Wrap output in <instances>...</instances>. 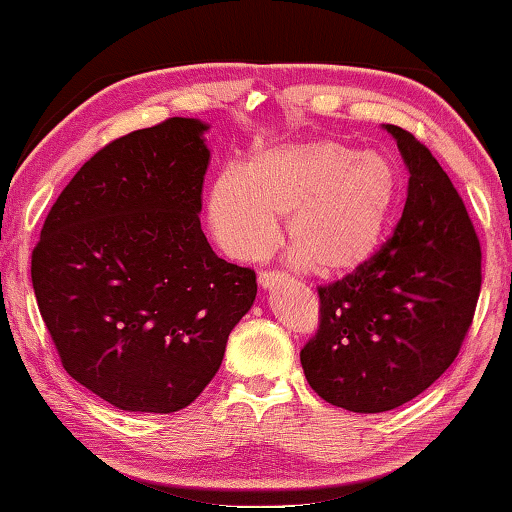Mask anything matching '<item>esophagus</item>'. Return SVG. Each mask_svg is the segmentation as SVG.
I'll list each match as a JSON object with an SVG mask.
<instances>
[{
	"label": "esophagus",
	"instance_id": "obj_1",
	"mask_svg": "<svg viewBox=\"0 0 512 512\" xmlns=\"http://www.w3.org/2000/svg\"><path fill=\"white\" fill-rule=\"evenodd\" d=\"M285 278H287V275L280 273V271H262L257 275V282H259V287H262V289H271L273 285H278V282H282Z\"/></svg>",
	"mask_w": 512,
	"mask_h": 512
}]
</instances>
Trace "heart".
I'll list each match as a JSON object with an SVG mask.
<instances>
[{"instance_id":"heart-1","label":"heart","mask_w":512,"mask_h":512,"mask_svg":"<svg viewBox=\"0 0 512 512\" xmlns=\"http://www.w3.org/2000/svg\"><path fill=\"white\" fill-rule=\"evenodd\" d=\"M399 193L383 154L337 139L291 141L253 152L243 170H223L209 191V223L232 257L259 259L280 239V216H291L298 262L346 275L383 246Z\"/></svg>"}]
</instances>
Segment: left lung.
Masks as SVG:
<instances>
[{
    "label": "left lung",
    "mask_w": 512,
    "mask_h": 512,
    "mask_svg": "<svg viewBox=\"0 0 512 512\" xmlns=\"http://www.w3.org/2000/svg\"><path fill=\"white\" fill-rule=\"evenodd\" d=\"M408 168L399 225L369 264L319 287V330L300 351L330 405L387 412L456 360L481 294V243L456 186L415 136L385 125Z\"/></svg>",
    "instance_id": "left-lung-1"
}]
</instances>
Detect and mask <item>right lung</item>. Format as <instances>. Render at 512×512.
<instances>
[{
  "mask_svg": "<svg viewBox=\"0 0 512 512\" xmlns=\"http://www.w3.org/2000/svg\"><path fill=\"white\" fill-rule=\"evenodd\" d=\"M196 118L104 145L45 218L31 282L63 369L118 410L177 412L221 367L255 271L200 227L209 150Z\"/></svg>",
  "mask_w": 512,
  "mask_h": 512,
  "instance_id": "add662e5",
  "label": "right lung"
}]
</instances>
